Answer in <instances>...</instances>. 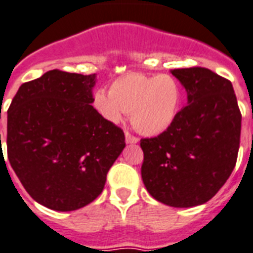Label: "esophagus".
I'll use <instances>...</instances> for the list:
<instances>
[{"label":"esophagus","instance_id":"1","mask_svg":"<svg viewBox=\"0 0 253 253\" xmlns=\"http://www.w3.org/2000/svg\"><path fill=\"white\" fill-rule=\"evenodd\" d=\"M139 139L137 138V137H134V136H132V134H130V133H125V142L126 143H137L138 142Z\"/></svg>","mask_w":253,"mask_h":253}]
</instances>
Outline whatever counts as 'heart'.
I'll return each instance as SVG.
<instances>
[{
    "label": "heart",
    "instance_id": "b5f03b06",
    "mask_svg": "<svg viewBox=\"0 0 253 253\" xmlns=\"http://www.w3.org/2000/svg\"><path fill=\"white\" fill-rule=\"evenodd\" d=\"M181 106V87L169 74L129 73L112 82L110 94L98 90L94 107L107 121L117 124L130 112V123L143 136L165 133Z\"/></svg>",
    "mask_w": 253,
    "mask_h": 253
}]
</instances>
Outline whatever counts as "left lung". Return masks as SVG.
Masks as SVG:
<instances>
[{
	"label": "left lung",
	"mask_w": 253,
	"mask_h": 253,
	"mask_svg": "<svg viewBox=\"0 0 253 253\" xmlns=\"http://www.w3.org/2000/svg\"><path fill=\"white\" fill-rule=\"evenodd\" d=\"M171 73L187 91V106L165 133L141 139V176L157 201L192 208L209 201L231 175L242 115L229 80L205 68Z\"/></svg>",
	"instance_id": "1"
}]
</instances>
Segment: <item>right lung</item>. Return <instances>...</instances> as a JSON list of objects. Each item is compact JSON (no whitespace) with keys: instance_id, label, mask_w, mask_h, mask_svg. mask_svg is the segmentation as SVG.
I'll use <instances>...</instances> for the list:
<instances>
[{"instance_id":"1","label":"right lung","mask_w":253,"mask_h":253,"mask_svg":"<svg viewBox=\"0 0 253 253\" xmlns=\"http://www.w3.org/2000/svg\"><path fill=\"white\" fill-rule=\"evenodd\" d=\"M95 82L96 74L49 70L22 84L7 111L10 165L48 209L72 211L92 203L124 150V132L91 106Z\"/></svg>"}]
</instances>
